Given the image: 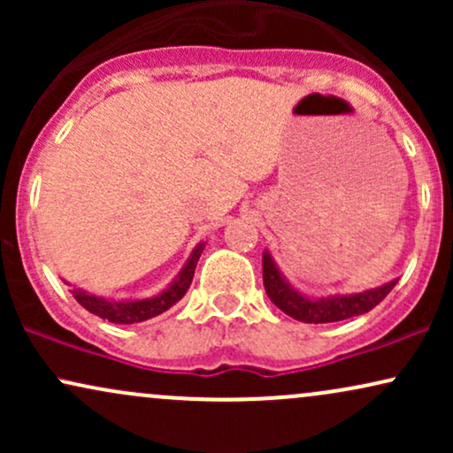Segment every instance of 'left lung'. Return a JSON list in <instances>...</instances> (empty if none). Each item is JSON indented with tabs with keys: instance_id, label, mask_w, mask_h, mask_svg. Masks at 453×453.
I'll use <instances>...</instances> for the list:
<instances>
[{
	"instance_id": "1",
	"label": "left lung",
	"mask_w": 453,
	"mask_h": 453,
	"mask_svg": "<svg viewBox=\"0 0 453 453\" xmlns=\"http://www.w3.org/2000/svg\"><path fill=\"white\" fill-rule=\"evenodd\" d=\"M264 268V288H266L268 298L283 311L285 315L294 319L304 321V324H332V321L351 319V317L368 313L371 309L381 303L386 296L392 292L398 279H392L389 283L379 285V288L366 289L360 294H334L326 298H315L306 296L294 288L288 279L283 277L277 264H274L270 251H264L262 256Z\"/></svg>"
}]
</instances>
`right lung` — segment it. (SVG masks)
Masks as SVG:
<instances>
[{
  "label": "right lung",
  "mask_w": 453,
  "mask_h": 453,
  "mask_svg": "<svg viewBox=\"0 0 453 453\" xmlns=\"http://www.w3.org/2000/svg\"><path fill=\"white\" fill-rule=\"evenodd\" d=\"M204 247L206 242L197 244L194 251H191L189 259L185 262V266L180 268V273L174 277L173 283H170L164 292L150 296V298L112 300L104 298V296L89 294L81 288L72 289V294H74L78 304L85 306L89 313L102 317V319H108L111 324H140V321L153 319V317L165 313L170 306H174L187 294L191 280H194L197 259H200Z\"/></svg>",
  "instance_id": "1"
}]
</instances>
